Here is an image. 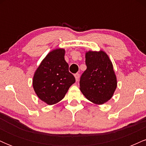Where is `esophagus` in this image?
Listing matches in <instances>:
<instances>
[{
    "mask_svg": "<svg viewBox=\"0 0 146 146\" xmlns=\"http://www.w3.org/2000/svg\"><path fill=\"white\" fill-rule=\"evenodd\" d=\"M74 76L75 78V80H76V82H78L79 79H80V74H79V73H76V74H75Z\"/></svg>",
    "mask_w": 146,
    "mask_h": 146,
    "instance_id": "esophagus-1",
    "label": "esophagus"
}]
</instances>
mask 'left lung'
I'll use <instances>...</instances> for the list:
<instances>
[{
	"label": "left lung",
	"mask_w": 146,
	"mask_h": 146,
	"mask_svg": "<svg viewBox=\"0 0 146 146\" xmlns=\"http://www.w3.org/2000/svg\"><path fill=\"white\" fill-rule=\"evenodd\" d=\"M86 70L80 80V89L85 98L95 104L110 100L117 88V77L113 63L104 51H86Z\"/></svg>",
	"instance_id": "obj_1"
}]
</instances>
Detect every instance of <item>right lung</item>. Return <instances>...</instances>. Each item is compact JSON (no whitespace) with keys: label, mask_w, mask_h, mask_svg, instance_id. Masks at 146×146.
I'll list each match as a JSON object with an SVG mask.
<instances>
[{"label":"right lung","mask_w":146,"mask_h":146,"mask_svg":"<svg viewBox=\"0 0 146 146\" xmlns=\"http://www.w3.org/2000/svg\"><path fill=\"white\" fill-rule=\"evenodd\" d=\"M65 50L50 51L41 62L33 78V87L40 100L53 105L64 98L68 88L75 82L64 60Z\"/></svg>","instance_id":"right-lung-1"}]
</instances>
